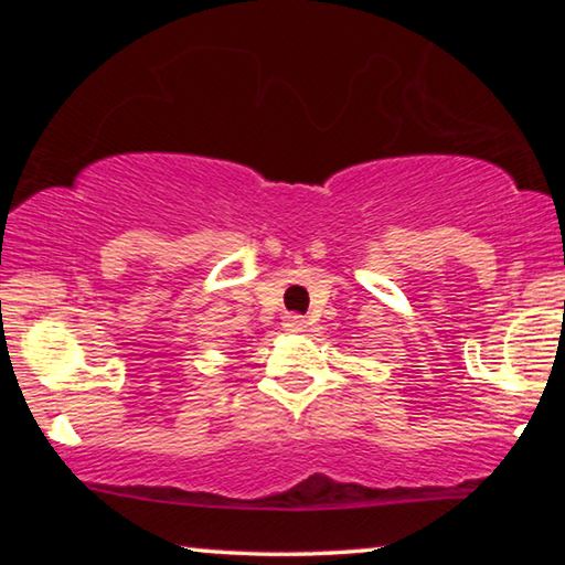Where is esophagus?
I'll return each instance as SVG.
<instances>
[{
  "label": "esophagus",
  "mask_w": 565,
  "mask_h": 565,
  "mask_svg": "<svg viewBox=\"0 0 565 565\" xmlns=\"http://www.w3.org/2000/svg\"><path fill=\"white\" fill-rule=\"evenodd\" d=\"M284 329L299 333V331L306 329V319L301 317V313H286V317H284Z\"/></svg>",
  "instance_id": "obj_1"
}]
</instances>
